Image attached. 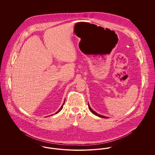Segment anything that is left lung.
<instances>
[{
	"instance_id": "8db88e82",
	"label": "left lung",
	"mask_w": 155,
	"mask_h": 155,
	"mask_svg": "<svg viewBox=\"0 0 155 155\" xmlns=\"http://www.w3.org/2000/svg\"><path fill=\"white\" fill-rule=\"evenodd\" d=\"M88 107H89V110H90L91 111H92V113H94V114H95V115H96V116H98V117H102V118H107V117H105V116H101V115H100V114H97V113H96V112H95V111L93 110H92V109H91V107H90V106H89V104H88Z\"/></svg>"
}]
</instances>
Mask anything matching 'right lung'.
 Masks as SVG:
<instances>
[{
  "label": "right lung",
  "mask_w": 155,
  "mask_h": 155,
  "mask_svg": "<svg viewBox=\"0 0 155 155\" xmlns=\"http://www.w3.org/2000/svg\"><path fill=\"white\" fill-rule=\"evenodd\" d=\"M64 102H65V101H64ZM64 103H63V105H62V106H61V107H60V109H59V110L58 111H57V112H56V114H57V113H59V111H60V110H61V109H62V108H63V105H64Z\"/></svg>",
  "instance_id": "obj_1"
}]
</instances>
